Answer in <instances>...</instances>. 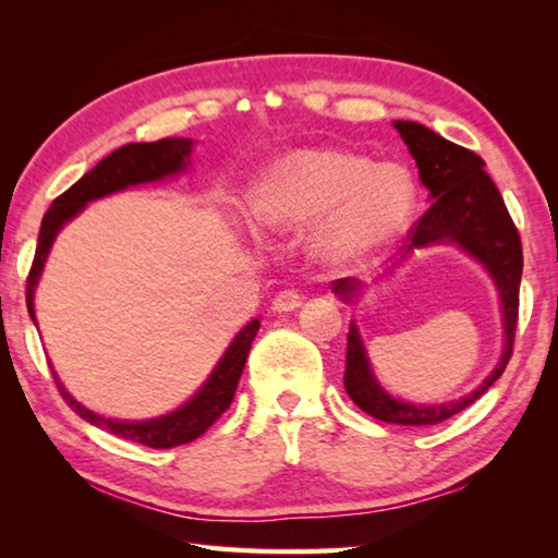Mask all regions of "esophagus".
<instances>
[{"instance_id":"34e87169","label":"esophagus","mask_w":558,"mask_h":558,"mask_svg":"<svg viewBox=\"0 0 558 558\" xmlns=\"http://www.w3.org/2000/svg\"><path fill=\"white\" fill-rule=\"evenodd\" d=\"M302 305V295L298 290H282L272 300V310L276 313H295V310Z\"/></svg>"}]
</instances>
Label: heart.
Here are the masks:
<instances>
[{"label":"heart","instance_id":"b5f03b06","mask_svg":"<svg viewBox=\"0 0 558 558\" xmlns=\"http://www.w3.org/2000/svg\"><path fill=\"white\" fill-rule=\"evenodd\" d=\"M415 206L418 189L403 165L337 147L278 157L251 192V216L260 229L290 233L315 223L310 251L337 270L364 266L399 241Z\"/></svg>","mask_w":558,"mask_h":558}]
</instances>
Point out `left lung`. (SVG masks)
Wrapping results in <instances>:
<instances>
[{
	"label": "left lung",
	"instance_id": "8db88e82",
	"mask_svg": "<svg viewBox=\"0 0 558 558\" xmlns=\"http://www.w3.org/2000/svg\"><path fill=\"white\" fill-rule=\"evenodd\" d=\"M401 140L409 147L411 157L418 167L423 186L428 189L430 209L421 216L411 229L405 253L428 245L456 243L458 248L475 258L487 270L499 292V307H502L505 349L499 364L489 372L487 379L458 401L448 403H409L384 389L372 372L369 356L359 335L356 325H349L347 335V369L344 389L359 409L374 415L376 421L399 423V426H436L452 415L465 411L475 403L499 376L512 356L514 329L519 315V282H522V241L514 229L502 194L493 179L485 172L483 157L460 147L450 140L440 137L438 132L411 120H393ZM405 258V256H403ZM364 282L359 278H342L332 282V292L354 305L364 295Z\"/></svg>",
	"mask_w": 558,
	"mask_h": 558
}]
</instances>
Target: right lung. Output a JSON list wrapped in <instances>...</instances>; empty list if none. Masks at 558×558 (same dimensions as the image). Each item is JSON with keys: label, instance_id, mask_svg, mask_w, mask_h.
<instances>
[{"label": "right lung", "instance_id": "obj_1", "mask_svg": "<svg viewBox=\"0 0 558 558\" xmlns=\"http://www.w3.org/2000/svg\"><path fill=\"white\" fill-rule=\"evenodd\" d=\"M194 140L189 137H165L157 143H130L125 147L110 153L102 162H98L90 172L83 174L78 182L71 189L53 199L51 209L44 214L41 231H39V245H36V256L32 263L29 278H26V307L36 325L34 315V290L39 286V278L44 272V263L49 258V251L56 241V235L69 223L73 216H78L90 202L102 199V196L122 192L128 186L149 184V182H162L167 177L182 174L184 169L192 165ZM260 329L258 319H251L239 335L233 337V342L226 349L219 364L214 366L209 379L196 391L192 399L184 405L169 411L159 418L149 421H118L106 418V415L93 413L86 405L78 403L73 396L65 391V386L59 381V376L53 372L56 386H59L65 403L81 415L83 421L93 423V426L106 428L108 433L118 438H125L132 442H143L147 448H174L182 442H192L202 436L206 428H211L216 418L229 409L235 393V386L243 374L245 359H248L251 344L256 339Z\"/></svg>", "mask_w": 558, "mask_h": 558}]
</instances>
